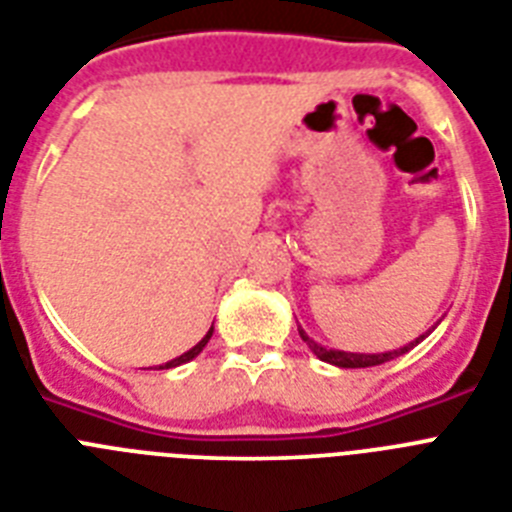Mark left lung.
I'll list each match as a JSON object with an SVG mask.
<instances>
[{"instance_id":"1","label":"left lung","mask_w":512,"mask_h":512,"mask_svg":"<svg viewBox=\"0 0 512 512\" xmlns=\"http://www.w3.org/2000/svg\"><path fill=\"white\" fill-rule=\"evenodd\" d=\"M440 325V320L432 325V328L427 330V333H422L419 338H414L411 343H406V346H401V349H393V351H382V354H359V351H341V349H328V346H322V343H317L315 338H309L307 333L302 330V325H299V336H302V341L307 343V349L312 351V354L320 359V362H328L333 364V367H341V369H362V367H377V364H385L390 362V359H395V356H403L406 351H411L416 346V343H422L424 338L432 333V330Z\"/></svg>"}]
</instances>
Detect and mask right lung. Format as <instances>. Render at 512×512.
<instances>
[{"label": "right lung", "mask_w": 512, "mask_h": 512, "mask_svg": "<svg viewBox=\"0 0 512 512\" xmlns=\"http://www.w3.org/2000/svg\"><path fill=\"white\" fill-rule=\"evenodd\" d=\"M210 336H213V325H210V330H208V333H205V336L200 338V341H197L195 346H192L190 351H184L182 356H176V359H171V362H166V364H158V369H171V367H179V364H187V362H192V359H195V356L200 354V351H203L205 346H208Z\"/></svg>", "instance_id": "1"}]
</instances>
